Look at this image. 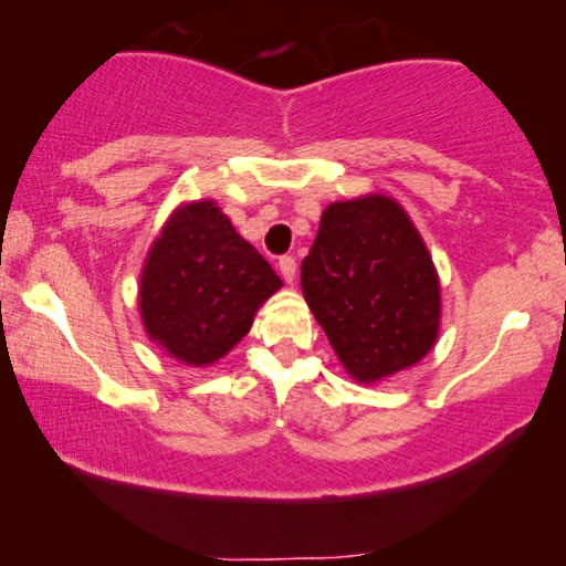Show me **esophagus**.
Masks as SVG:
<instances>
[{
    "label": "esophagus",
    "mask_w": 566,
    "mask_h": 566,
    "mask_svg": "<svg viewBox=\"0 0 566 566\" xmlns=\"http://www.w3.org/2000/svg\"><path fill=\"white\" fill-rule=\"evenodd\" d=\"M277 270H281L285 283L296 281V260L289 258V254H285V258H281V262H277Z\"/></svg>",
    "instance_id": "esophagus-1"
}]
</instances>
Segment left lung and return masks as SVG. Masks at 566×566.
I'll use <instances>...</instances> for the list:
<instances>
[{
    "instance_id": "1",
    "label": "left lung",
    "mask_w": 566,
    "mask_h": 566,
    "mask_svg": "<svg viewBox=\"0 0 566 566\" xmlns=\"http://www.w3.org/2000/svg\"><path fill=\"white\" fill-rule=\"evenodd\" d=\"M301 289L339 363L360 384L415 366L438 339V273L394 198L327 206L301 262Z\"/></svg>"
}]
</instances>
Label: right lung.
I'll return each instance as SVG.
<instances>
[{
  "mask_svg": "<svg viewBox=\"0 0 566 566\" xmlns=\"http://www.w3.org/2000/svg\"><path fill=\"white\" fill-rule=\"evenodd\" d=\"M281 285L219 206L198 200L177 208L154 239L138 308L154 343L200 368L223 358L250 332L258 308Z\"/></svg>",
  "mask_w": 566,
  "mask_h": 566,
  "instance_id": "add662e5",
  "label": "right lung"
}]
</instances>
